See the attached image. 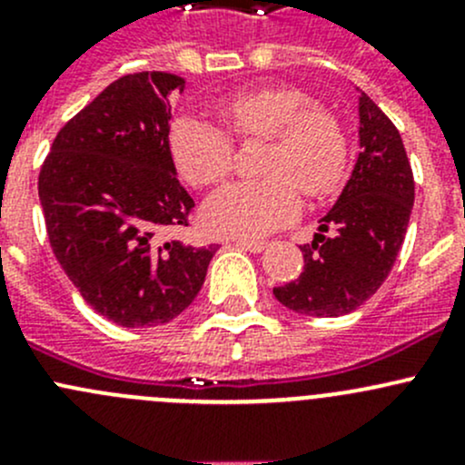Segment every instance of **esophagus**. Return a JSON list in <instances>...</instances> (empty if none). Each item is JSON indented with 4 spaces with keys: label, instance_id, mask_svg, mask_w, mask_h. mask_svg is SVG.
Wrapping results in <instances>:
<instances>
[{
    "label": "esophagus",
    "instance_id": "obj_1",
    "mask_svg": "<svg viewBox=\"0 0 465 465\" xmlns=\"http://www.w3.org/2000/svg\"><path fill=\"white\" fill-rule=\"evenodd\" d=\"M233 245L242 247V250L252 252V254H259V252L265 250L267 242L265 241H252V238H236V241H233Z\"/></svg>",
    "mask_w": 465,
    "mask_h": 465
}]
</instances>
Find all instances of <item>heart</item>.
Returning a JSON list of instances; mask_svg holds the SVG:
<instances>
[{"instance_id": "b5f03b06", "label": "heart", "mask_w": 465, "mask_h": 465, "mask_svg": "<svg viewBox=\"0 0 465 465\" xmlns=\"http://www.w3.org/2000/svg\"><path fill=\"white\" fill-rule=\"evenodd\" d=\"M224 130L195 116L173 124L171 154L189 184L206 189L227 180L236 166V142L265 139L256 182H236L211 195L206 227L220 236L256 238L283 227L302 211V193L322 200L335 193L346 175L349 143L340 119L315 105L303 89L259 85L215 103Z\"/></svg>"}]
</instances>
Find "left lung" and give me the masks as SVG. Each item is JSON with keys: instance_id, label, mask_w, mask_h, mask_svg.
Returning a JSON list of instances; mask_svg holds the SVG:
<instances>
[{"instance_id": "1", "label": "left lung", "mask_w": 465, "mask_h": 465, "mask_svg": "<svg viewBox=\"0 0 465 465\" xmlns=\"http://www.w3.org/2000/svg\"><path fill=\"white\" fill-rule=\"evenodd\" d=\"M360 145L351 180L302 245L299 279L274 288L285 308L311 317H340L362 306L384 283L405 241L414 206V173L401 133L367 96H360Z\"/></svg>"}]
</instances>
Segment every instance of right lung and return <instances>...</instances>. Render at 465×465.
I'll return each instance as SVG.
<instances>
[{
  "instance_id": "add662e5",
  "label": "right lung",
  "mask_w": 465,
  "mask_h": 465,
  "mask_svg": "<svg viewBox=\"0 0 465 465\" xmlns=\"http://www.w3.org/2000/svg\"><path fill=\"white\" fill-rule=\"evenodd\" d=\"M186 81L137 72L110 83L55 134L37 177L54 256L105 320L148 328L193 303L218 245L166 238L193 198L175 177L171 101Z\"/></svg>"
}]
</instances>
